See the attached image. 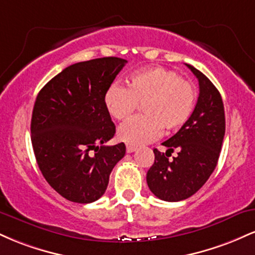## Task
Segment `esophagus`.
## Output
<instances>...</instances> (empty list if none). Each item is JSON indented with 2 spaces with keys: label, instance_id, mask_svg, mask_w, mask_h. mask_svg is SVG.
Returning <instances> with one entry per match:
<instances>
[{
  "label": "esophagus",
  "instance_id": "1",
  "mask_svg": "<svg viewBox=\"0 0 255 255\" xmlns=\"http://www.w3.org/2000/svg\"><path fill=\"white\" fill-rule=\"evenodd\" d=\"M136 150L135 146H131V145H127V147H126V151H127V153H131V152H134Z\"/></svg>",
  "mask_w": 255,
  "mask_h": 255
}]
</instances>
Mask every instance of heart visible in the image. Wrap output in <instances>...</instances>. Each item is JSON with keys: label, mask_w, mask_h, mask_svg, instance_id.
<instances>
[{"label": "heart", "mask_w": 255, "mask_h": 255, "mask_svg": "<svg viewBox=\"0 0 255 255\" xmlns=\"http://www.w3.org/2000/svg\"><path fill=\"white\" fill-rule=\"evenodd\" d=\"M104 105L118 121L128 119L137 104L145 115L135 116L119 128L118 135L131 146L147 144L162 133L186 125L197 104V91L189 80L164 67H150L133 72L127 89L111 84L104 92Z\"/></svg>", "instance_id": "heart-1"}]
</instances>
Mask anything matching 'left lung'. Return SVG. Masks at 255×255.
<instances>
[{
  "mask_svg": "<svg viewBox=\"0 0 255 255\" xmlns=\"http://www.w3.org/2000/svg\"><path fill=\"white\" fill-rule=\"evenodd\" d=\"M186 66L199 81L197 105L186 125L163 142L168 147L165 153L154 148V163L146 175L150 191L171 203L192 197L209 180L217 165L225 133L221 93L206 75L191 64ZM174 149L178 156L169 161Z\"/></svg>",
  "mask_w": 255,
  "mask_h": 255,
  "instance_id": "left-lung-1",
  "label": "left lung"
}]
</instances>
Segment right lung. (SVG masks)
Returning <instances> with one entry per match:
<instances>
[{
	"label": "right lung",
	"instance_id": "1",
	"mask_svg": "<svg viewBox=\"0 0 255 255\" xmlns=\"http://www.w3.org/2000/svg\"><path fill=\"white\" fill-rule=\"evenodd\" d=\"M126 63L120 57L74 63L52 78L36 98L31 141L37 164L46 182L73 203L98 200L111 170L125 157L124 142L105 145L116 130L103 97Z\"/></svg>",
	"mask_w": 255,
	"mask_h": 255
}]
</instances>
